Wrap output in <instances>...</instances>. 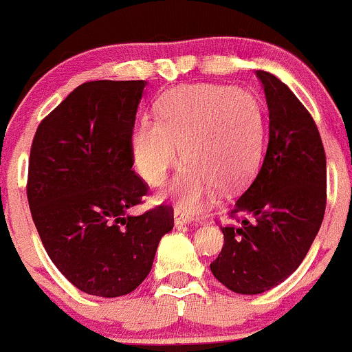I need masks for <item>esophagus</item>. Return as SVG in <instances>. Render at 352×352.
<instances>
[{
	"mask_svg": "<svg viewBox=\"0 0 352 352\" xmlns=\"http://www.w3.org/2000/svg\"><path fill=\"white\" fill-rule=\"evenodd\" d=\"M191 220H193V219H191L188 213L181 212V210H176V212H175V226L181 227V226H184V223H190Z\"/></svg>",
	"mask_w": 352,
	"mask_h": 352,
	"instance_id": "34e87169",
	"label": "esophagus"
}]
</instances>
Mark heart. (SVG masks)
<instances>
[{"mask_svg": "<svg viewBox=\"0 0 352 352\" xmlns=\"http://www.w3.org/2000/svg\"><path fill=\"white\" fill-rule=\"evenodd\" d=\"M157 118L146 117L137 125L133 162L151 186H161L179 162L181 146L186 166L171 195L184 212H201L213 186L234 191L256 171L264 117L251 93L230 86H183L159 100Z\"/></svg>", "mask_w": 352, "mask_h": 352, "instance_id": "b5f03b06", "label": "heart"}]
</instances>
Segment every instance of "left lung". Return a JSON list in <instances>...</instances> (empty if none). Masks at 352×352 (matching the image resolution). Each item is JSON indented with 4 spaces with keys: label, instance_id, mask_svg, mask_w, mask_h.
Instances as JSON below:
<instances>
[{
    "label": "left lung",
    "instance_id": "left-lung-1",
    "mask_svg": "<svg viewBox=\"0 0 352 352\" xmlns=\"http://www.w3.org/2000/svg\"><path fill=\"white\" fill-rule=\"evenodd\" d=\"M256 74L270 110V140L261 169L230 210L232 219L248 213L252 220L220 227L223 248L210 264L213 276L241 295L274 288L302 264L327 201V161L314 118L276 76Z\"/></svg>",
    "mask_w": 352,
    "mask_h": 352
}]
</instances>
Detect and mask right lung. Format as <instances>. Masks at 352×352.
<instances>
[{
    "label": "right lung",
    "instance_id": "obj_1",
    "mask_svg": "<svg viewBox=\"0 0 352 352\" xmlns=\"http://www.w3.org/2000/svg\"><path fill=\"white\" fill-rule=\"evenodd\" d=\"M146 81H89L41 122L28 161L27 198L57 270L88 295L115 298L149 274L173 208L142 215L149 186L132 169V133Z\"/></svg>",
    "mask_w": 352,
    "mask_h": 352
}]
</instances>
